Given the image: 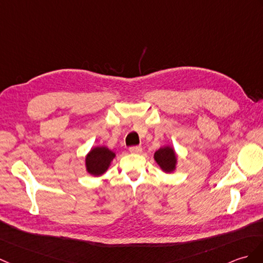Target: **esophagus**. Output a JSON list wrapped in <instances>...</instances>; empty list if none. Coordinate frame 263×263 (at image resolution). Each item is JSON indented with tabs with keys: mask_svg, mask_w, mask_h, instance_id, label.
Returning <instances> with one entry per match:
<instances>
[{
	"mask_svg": "<svg viewBox=\"0 0 263 263\" xmlns=\"http://www.w3.org/2000/svg\"><path fill=\"white\" fill-rule=\"evenodd\" d=\"M131 154H141L142 152V148L140 145H133L129 148Z\"/></svg>",
	"mask_w": 263,
	"mask_h": 263,
	"instance_id": "1",
	"label": "esophagus"
}]
</instances>
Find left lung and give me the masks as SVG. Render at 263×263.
I'll return each instance as SVG.
<instances>
[{
	"instance_id": "obj_1",
	"label": "left lung",
	"mask_w": 263,
	"mask_h": 263,
	"mask_svg": "<svg viewBox=\"0 0 263 263\" xmlns=\"http://www.w3.org/2000/svg\"><path fill=\"white\" fill-rule=\"evenodd\" d=\"M155 160L164 173H173L176 169L177 156L172 146L166 145L157 150L155 152Z\"/></svg>"
}]
</instances>
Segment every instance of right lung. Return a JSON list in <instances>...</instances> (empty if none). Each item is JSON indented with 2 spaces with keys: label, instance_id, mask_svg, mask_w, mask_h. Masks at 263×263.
Here are the masks:
<instances>
[{
  "label": "right lung",
  "instance_id": "obj_1",
  "mask_svg": "<svg viewBox=\"0 0 263 263\" xmlns=\"http://www.w3.org/2000/svg\"><path fill=\"white\" fill-rule=\"evenodd\" d=\"M115 158V154L106 146H95L91 149L85 159L86 170L88 174L95 177L102 176L111 166L112 160Z\"/></svg>",
  "mask_w": 263,
  "mask_h": 263
}]
</instances>
